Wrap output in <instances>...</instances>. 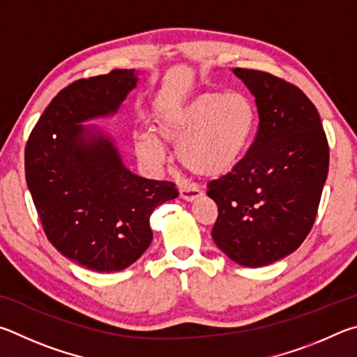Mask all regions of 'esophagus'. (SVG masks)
Here are the masks:
<instances>
[{
	"instance_id": "esophagus-1",
	"label": "esophagus",
	"mask_w": 357,
	"mask_h": 357,
	"mask_svg": "<svg viewBox=\"0 0 357 357\" xmlns=\"http://www.w3.org/2000/svg\"><path fill=\"white\" fill-rule=\"evenodd\" d=\"M201 196H202V191L195 188V186H192V188L191 186H182V188H180V197L186 202H195L196 199H199Z\"/></svg>"
}]
</instances>
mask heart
<instances>
[{
    "label": "heart",
    "instance_id": "obj_1",
    "mask_svg": "<svg viewBox=\"0 0 357 357\" xmlns=\"http://www.w3.org/2000/svg\"><path fill=\"white\" fill-rule=\"evenodd\" d=\"M257 122V108L245 93L205 92L188 103L156 114L153 131L162 142L177 146V158L183 167L216 178L240 165L251 146ZM159 142L152 135L137 136V156L147 165L161 166L165 149Z\"/></svg>",
    "mask_w": 357,
    "mask_h": 357
}]
</instances>
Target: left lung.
Returning a JSON list of instances; mask_svg holds the SVG:
<instances>
[{"instance_id": "left-lung-1", "label": "left lung", "mask_w": 357, "mask_h": 357, "mask_svg": "<svg viewBox=\"0 0 357 357\" xmlns=\"http://www.w3.org/2000/svg\"><path fill=\"white\" fill-rule=\"evenodd\" d=\"M255 97L259 131L234 171L208 183L218 205L211 230L235 264H274L301 246L328 177L329 146L314 103L271 73L234 68Z\"/></svg>"}]
</instances>
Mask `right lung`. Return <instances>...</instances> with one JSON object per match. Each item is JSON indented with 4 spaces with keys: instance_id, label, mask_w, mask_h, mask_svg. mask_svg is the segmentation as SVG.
Instances as JSON below:
<instances>
[{
    "instance_id": "right-lung-1",
    "label": "right lung",
    "mask_w": 357,
    "mask_h": 357,
    "mask_svg": "<svg viewBox=\"0 0 357 357\" xmlns=\"http://www.w3.org/2000/svg\"><path fill=\"white\" fill-rule=\"evenodd\" d=\"M136 84L135 70L75 81L47 106L24 149L26 183L47 238L98 273L135 264L152 243V211L178 196L172 182L131 172L109 135L83 125L116 114Z\"/></svg>"
}]
</instances>
